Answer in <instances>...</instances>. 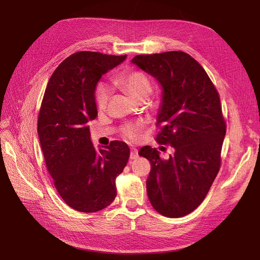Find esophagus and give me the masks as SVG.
Instances as JSON below:
<instances>
[{
    "label": "esophagus",
    "instance_id": "34e87169",
    "mask_svg": "<svg viewBox=\"0 0 260 260\" xmlns=\"http://www.w3.org/2000/svg\"><path fill=\"white\" fill-rule=\"evenodd\" d=\"M138 157H139L138 149H136V148H131V150H130V159H137Z\"/></svg>",
    "mask_w": 260,
    "mask_h": 260
}]
</instances>
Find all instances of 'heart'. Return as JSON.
<instances>
[{
  "label": "heart",
  "instance_id": "heart-1",
  "mask_svg": "<svg viewBox=\"0 0 260 260\" xmlns=\"http://www.w3.org/2000/svg\"><path fill=\"white\" fill-rule=\"evenodd\" d=\"M116 85L122 90L129 93L134 100H144L151 92V84L149 78L140 71H130V72L119 76L115 80ZM111 95V89L109 86L101 84L98 86L95 92V101L101 110L105 109ZM141 130V124H128L123 129V136L127 139L137 138Z\"/></svg>",
  "mask_w": 260,
  "mask_h": 260
}]
</instances>
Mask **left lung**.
I'll return each instance as SVG.
<instances>
[{
  "label": "left lung",
  "mask_w": 260,
  "mask_h": 260,
  "mask_svg": "<svg viewBox=\"0 0 260 260\" xmlns=\"http://www.w3.org/2000/svg\"><path fill=\"white\" fill-rule=\"evenodd\" d=\"M131 62L153 76L162 89L156 138L174 153L161 159L156 148L143 146L149 160L148 199L161 215L176 218L199 207L220 167L226 134L219 95L204 69L183 51L139 55Z\"/></svg>",
  "instance_id": "8db88e82"
}]
</instances>
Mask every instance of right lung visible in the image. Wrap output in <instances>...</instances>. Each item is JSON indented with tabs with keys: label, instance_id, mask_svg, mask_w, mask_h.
<instances>
[{
	"label": "right lung",
	"instance_id": "add662e5",
	"mask_svg": "<svg viewBox=\"0 0 260 260\" xmlns=\"http://www.w3.org/2000/svg\"><path fill=\"white\" fill-rule=\"evenodd\" d=\"M124 56L79 51L52 73L41 105L38 133L45 162L58 193L75 211L93 213L116 197L115 180L126 167L130 149L113 141L96 150L88 121L95 119V87Z\"/></svg>",
	"mask_w": 260,
	"mask_h": 260
}]
</instances>
